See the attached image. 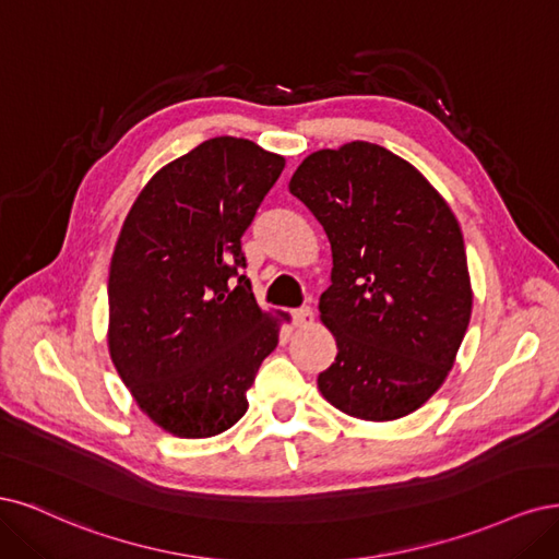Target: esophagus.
<instances>
[{
    "label": "esophagus",
    "instance_id": "esophagus-1",
    "mask_svg": "<svg viewBox=\"0 0 559 559\" xmlns=\"http://www.w3.org/2000/svg\"><path fill=\"white\" fill-rule=\"evenodd\" d=\"M293 320H295L297 328L313 325V309H311V306H301V309L293 311Z\"/></svg>",
    "mask_w": 559,
    "mask_h": 559
}]
</instances>
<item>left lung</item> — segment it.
<instances>
[{
    "mask_svg": "<svg viewBox=\"0 0 559 559\" xmlns=\"http://www.w3.org/2000/svg\"><path fill=\"white\" fill-rule=\"evenodd\" d=\"M290 192L332 243L318 309L338 353L318 376L322 397L359 420L408 416L443 385L469 328L455 213L416 167L369 141L311 153Z\"/></svg>",
    "mask_w": 559,
    "mask_h": 559,
    "instance_id": "8db88e82",
    "label": "left lung"
}]
</instances>
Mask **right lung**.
<instances>
[{
  "mask_svg": "<svg viewBox=\"0 0 559 559\" xmlns=\"http://www.w3.org/2000/svg\"><path fill=\"white\" fill-rule=\"evenodd\" d=\"M283 167L248 139H209L162 167L122 223L109 353L139 408L174 437L206 439L237 423L290 322L262 311L241 274V237Z\"/></svg>",
  "mask_w": 559,
  "mask_h": 559,
  "instance_id": "obj_1",
  "label": "right lung"
}]
</instances>
